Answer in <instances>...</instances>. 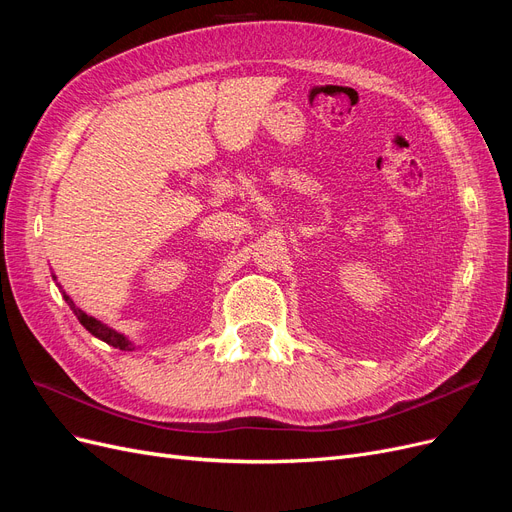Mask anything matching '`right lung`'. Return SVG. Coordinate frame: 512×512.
<instances>
[{
  "instance_id": "1",
  "label": "right lung",
  "mask_w": 512,
  "mask_h": 512,
  "mask_svg": "<svg viewBox=\"0 0 512 512\" xmlns=\"http://www.w3.org/2000/svg\"><path fill=\"white\" fill-rule=\"evenodd\" d=\"M57 279V277H55ZM63 298H65V303L69 305V309L74 311V315L78 317V322L93 334V337H97V339H101L103 343H108V345H112V347H116V349H122V351H131V349H135V345L125 337V334H120V332H116L114 328H110V326H105L103 322H99V320H95V317H91V315H86L82 309H78L76 307V303L72 301V298H69L65 292H63Z\"/></svg>"
}]
</instances>
